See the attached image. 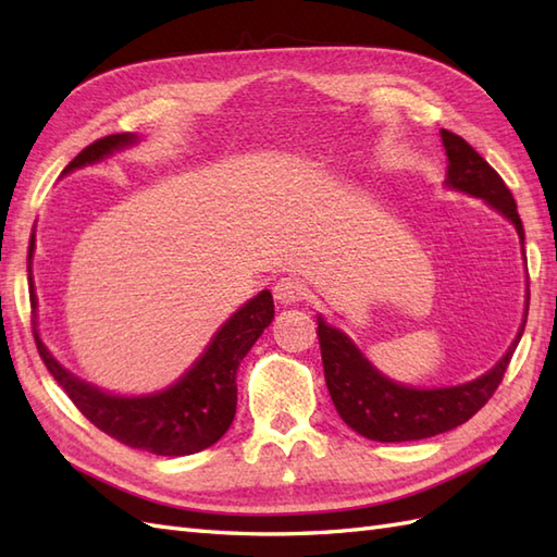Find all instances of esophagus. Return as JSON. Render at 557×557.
<instances>
[{
  "mask_svg": "<svg viewBox=\"0 0 557 557\" xmlns=\"http://www.w3.org/2000/svg\"><path fill=\"white\" fill-rule=\"evenodd\" d=\"M275 299L280 304H299L304 299H309V287H306V282L287 275V277H280L277 285H275Z\"/></svg>",
  "mask_w": 557,
  "mask_h": 557,
  "instance_id": "34e87169",
  "label": "esophagus"
}]
</instances>
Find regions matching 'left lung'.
Masks as SVG:
<instances>
[{
	"instance_id": "8db88e82",
	"label": "left lung",
	"mask_w": 557,
	"mask_h": 557,
	"mask_svg": "<svg viewBox=\"0 0 557 557\" xmlns=\"http://www.w3.org/2000/svg\"><path fill=\"white\" fill-rule=\"evenodd\" d=\"M441 136L449 160L447 184L488 200L515 224L519 239L524 242V227L519 220L515 196L505 186L503 176L461 136L447 132V128H443ZM315 333L318 345H321L325 383L342 421L369 441L405 443L453 431L474 417L503 383V375L524 330H519L515 345L507 349L493 371L471 383L441 389H413L387 381L351 345L347 335L323 321H318Z\"/></svg>"
}]
</instances>
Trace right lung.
<instances>
[{
	"label": "right lung",
	"instance_id": "add662e5",
	"mask_svg": "<svg viewBox=\"0 0 557 557\" xmlns=\"http://www.w3.org/2000/svg\"><path fill=\"white\" fill-rule=\"evenodd\" d=\"M134 140L136 136L132 134H112L92 140L66 164L64 172L102 160L112 150ZM33 248L35 239L28 246V272ZM30 306L35 309V294ZM272 318H275V304L272 294L263 289L218 330L208 349L180 381L148 397H114L96 385L78 381L54 361L35 333V325L33 335L47 371L92 425L128 447L162 457H184L215 445L227 433L236 413V369Z\"/></svg>",
	"mask_w": 557,
	"mask_h": 557
}]
</instances>
